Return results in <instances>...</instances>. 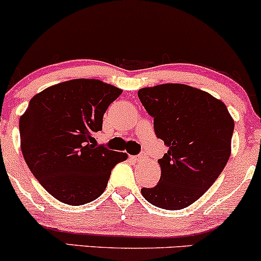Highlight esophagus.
I'll list each match as a JSON object with an SVG mask.
<instances>
[{"label":"esophagus","mask_w":261,"mask_h":261,"mask_svg":"<svg viewBox=\"0 0 261 261\" xmlns=\"http://www.w3.org/2000/svg\"><path fill=\"white\" fill-rule=\"evenodd\" d=\"M146 157H147V155H146L145 152H143V153H140L137 155H131V160H133L134 162H142L146 160Z\"/></svg>","instance_id":"34e87169"}]
</instances>
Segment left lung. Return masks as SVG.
<instances>
[{"label":"left lung","mask_w":261,"mask_h":261,"mask_svg":"<svg viewBox=\"0 0 261 261\" xmlns=\"http://www.w3.org/2000/svg\"><path fill=\"white\" fill-rule=\"evenodd\" d=\"M137 95L153 118L155 136L168 147L158 160V184L141 193L157 207H188L226 167L234 121L222 101L190 86L167 83L140 89Z\"/></svg>","instance_id":"1"}]
</instances>
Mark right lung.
<instances>
[{
	"label": "right lung",
	"mask_w": 261,
	"mask_h": 261,
	"mask_svg": "<svg viewBox=\"0 0 261 261\" xmlns=\"http://www.w3.org/2000/svg\"><path fill=\"white\" fill-rule=\"evenodd\" d=\"M121 89L98 80H71L44 89L20 116V148L33 175L50 195L85 205L106 190L126 153L95 146L108 107Z\"/></svg>",
	"instance_id": "obj_1"
}]
</instances>
